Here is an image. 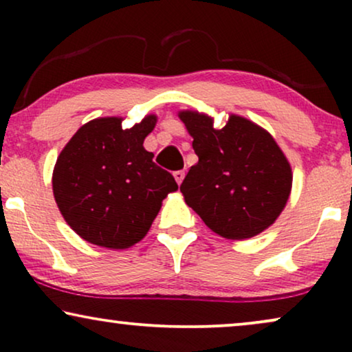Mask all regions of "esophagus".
Segmentation results:
<instances>
[{
  "label": "esophagus",
  "mask_w": 352,
  "mask_h": 352,
  "mask_svg": "<svg viewBox=\"0 0 352 352\" xmlns=\"http://www.w3.org/2000/svg\"><path fill=\"white\" fill-rule=\"evenodd\" d=\"M184 176H186V173L184 171H175V179H176V182L177 184H182V181H184Z\"/></svg>",
  "instance_id": "esophagus-1"
}]
</instances>
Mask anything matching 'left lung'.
Returning a JSON list of instances; mask_svg holds the SVG:
<instances>
[{
	"label": "left lung",
	"mask_w": 352,
	"mask_h": 352,
	"mask_svg": "<svg viewBox=\"0 0 352 352\" xmlns=\"http://www.w3.org/2000/svg\"><path fill=\"white\" fill-rule=\"evenodd\" d=\"M177 117L199 157L181 184L186 204L229 240L252 239L271 228L293 184L290 162L272 134L235 113L223 128L199 110H179Z\"/></svg>",
	"instance_id": "1"
}]
</instances>
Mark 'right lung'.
I'll use <instances>...</instances> for the list:
<instances>
[{
  "label": "right lung",
  "instance_id": "right-lung-1",
  "mask_svg": "<svg viewBox=\"0 0 352 352\" xmlns=\"http://www.w3.org/2000/svg\"><path fill=\"white\" fill-rule=\"evenodd\" d=\"M122 122L123 117H99L85 123L52 171V194L65 223L86 242L110 250L141 242L162 201L177 190L171 173L144 148L157 115H146L131 128Z\"/></svg>",
  "mask_w": 352,
  "mask_h": 352
}]
</instances>
